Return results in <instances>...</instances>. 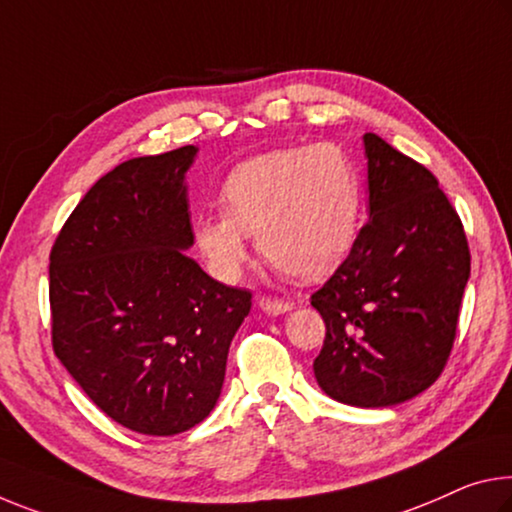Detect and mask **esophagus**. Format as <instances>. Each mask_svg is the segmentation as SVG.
<instances>
[{
  "label": "esophagus",
  "instance_id": "esophagus-1",
  "mask_svg": "<svg viewBox=\"0 0 512 512\" xmlns=\"http://www.w3.org/2000/svg\"><path fill=\"white\" fill-rule=\"evenodd\" d=\"M259 307H262L266 314H282V312L291 310V303H287V300L262 296V298H259Z\"/></svg>",
  "mask_w": 512,
  "mask_h": 512
}]
</instances>
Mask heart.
Segmentation results:
<instances>
[{
	"mask_svg": "<svg viewBox=\"0 0 512 512\" xmlns=\"http://www.w3.org/2000/svg\"><path fill=\"white\" fill-rule=\"evenodd\" d=\"M362 184L335 143L280 148L243 161L221 186V212L193 221V243L218 280L237 282L255 237L275 269L319 280L351 253Z\"/></svg>",
	"mask_w": 512,
	"mask_h": 512,
	"instance_id": "obj_1",
	"label": "heart"
}]
</instances>
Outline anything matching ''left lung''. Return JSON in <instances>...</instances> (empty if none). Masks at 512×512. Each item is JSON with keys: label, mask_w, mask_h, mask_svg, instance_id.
Listing matches in <instances>:
<instances>
[{"label": "left lung", "mask_w": 512, "mask_h": 512, "mask_svg": "<svg viewBox=\"0 0 512 512\" xmlns=\"http://www.w3.org/2000/svg\"><path fill=\"white\" fill-rule=\"evenodd\" d=\"M369 221L312 305L326 321L314 360L330 399L387 408L431 387L449 362L469 280L465 227L437 177L376 134Z\"/></svg>", "instance_id": "1"}]
</instances>
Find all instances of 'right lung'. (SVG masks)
<instances>
[{"label":"right lung","mask_w":512,"mask_h":512,"mask_svg":"<svg viewBox=\"0 0 512 512\" xmlns=\"http://www.w3.org/2000/svg\"><path fill=\"white\" fill-rule=\"evenodd\" d=\"M198 148L127 159L72 209L50 253L52 348L104 415L143 435L200 424L253 305L186 257Z\"/></svg>","instance_id":"right-lung-1"}]
</instances>
